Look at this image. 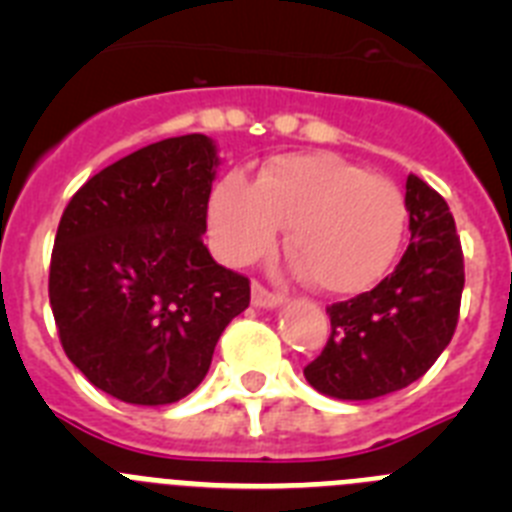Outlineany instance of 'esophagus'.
<instances>
[{"mask_svg":"<svg viewBox=\"0 0 512 512\" xmlns=\"http://www.w3.org/2000/svg\"><path fill=\"white\" fill-rule=\"evenodd\" d=\"M251 302L256 307H266V310H274V307H279L284 302L282 295H277V292H269V289L264 287V284L253 282L251 287Z\"/></svg>","mask_w":512,"mask_h":512,"instance_id":"esophagus-1","label":"esophagus"}]
</instances>
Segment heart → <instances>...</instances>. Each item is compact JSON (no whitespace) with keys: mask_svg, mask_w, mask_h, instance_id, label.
I'll return each instance as SVG.
<instances>
[{"mask_svg":"<svg viewBox=\"0 0 512 512\" xmlns=\"http://www.w3.org/2000/svg\"><path fill=\"white\" fill-rule=\"evenodd\" d=\"M210 238L228 264H248L269 251L282 225L297 269L333 297L369 292L397 261L408 207L392 182L333 153L274 158L256 184L223 176L212 189Z\"/></svg>","mask_w":512,"mask_h":512,"instance_id":"1","label":"heart"}]
</instances>
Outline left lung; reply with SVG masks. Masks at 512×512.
I'll return each mask as SVG.
<instances>
[{"label": "left lung", "mask_w": 512, "mask_h": 512, "mask_svg": "<svg viewBox=\"0 0 512 512\" xmlns=\"http://www.w3.org/2000/svg\"><path fill=\"white\" fill-rule=\"evenodd\" d=\"M410 246L372 292L328 307L330 338L305 379L336 400H374L413 384L449 346L464 289L454 215L415 174L405 184Z\"/></svg>", "instance_id": "obj_1"}]
</instances>
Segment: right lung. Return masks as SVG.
Segmentation results:
<instances>
[{
	"label": "right lung",
	"instance_id": "obj_1",
	"mask_svg": "<svg viewBox=\"0 0 512 512\" xmlns=\"http://www.w3.org/2000/svg\"><path fill=\"white\" fill-rule=\"evenodd\" d=\"M217 148L166 138L94 174L63 210L51 256L53 318L71 364L130 405H171L205 379L248 279L202 235Z\"/></svg>",
	"mask_w": 512,
	"mask_h": 512
}]
</instances>
